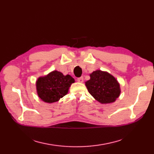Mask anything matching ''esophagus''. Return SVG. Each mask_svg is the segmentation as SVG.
Wrapping results in <instances>:
<instances>
[{"label": "esophagus", "instance_id": "obj_1", "mask_svg": "<svg viewBox=\"0 0 154 154\" xmlns=\"http://www.w3.org/2000/svg\"><path fill=\"white\" fill-rule=\"evenodd\" d=\"M77 81H78V82H80V83H82V82H83V78L82 76V77H80V78H77Z\"/></svg>", "mask_w": 154, "mask_h": 154}]
</instances>
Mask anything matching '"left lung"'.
<instances>
[{
  "mask_svg": "<svg viewBox=\"0 0 154 154\" xmlns=\"http://www.w3.org/2000/svg\"><path fill=\"white\" fill-rule=\"evenodd\" d=\"M90 77L85 85L88 92L100 103H113L119 96V83L109 72L97 70L90 74Z\"/></svg>",
  "mask_w": 154,
  "mask_h": 154,
  "instance_id": "1",
  "label": "left lung"
}]
</instances>
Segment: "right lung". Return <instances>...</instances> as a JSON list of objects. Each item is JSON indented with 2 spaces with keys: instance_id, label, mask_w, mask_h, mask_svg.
I'll list each match as a JSON object with an SVG mask.
<instances>
[{
  "instance_id": "obj_1",
  "label": "right lung",
  "mask_w": 154,
  "mask_h": 154,
  "mask_svg": "<svg viewBox=\"0 0 154 154\" xmlns=\"http://www.w3.org/2000/svg\"><path fill=\"white\" fill-rule=\"evenodd\" d=\"M74 79L67 74L54 71L48 75L39 77L36 82V92L38 97L46 103H54L66 96Z\"/></svg>"
}]
</instances>
